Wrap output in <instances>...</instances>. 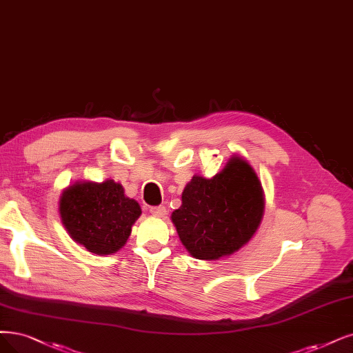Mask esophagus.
<instances>
[{"mask_svg": "<svg viewBox=\"0 0 353 353\" xmlns=\"http://www.w3.org/2000/svg\"><path fill=\"white\" fill-rule=\"evenodd\" d=\"M150 212H151L154 216H160V218H164V216L167 215V210H165V206H163V205H160V206H152L151 210H150Z\"/></svg>", "mask_w": 353, "mask_h": 353, "instance_id": "obj_1", "label": "esophagus"}]
</instances>
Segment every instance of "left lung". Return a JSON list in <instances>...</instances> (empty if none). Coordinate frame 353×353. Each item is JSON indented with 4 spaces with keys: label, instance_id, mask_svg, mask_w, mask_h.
Instances as JSON below:
<instances>
[{
    "label": "left lung",
    "instance_id": "obj_1",
    "mask_svg": "<svg viewBox=\"0 0 353 353\" xmlns=\"http://www.w3.org/2000/svg\"><path fill=\"white\" fill-rule=\"evenodd\" d=\"M263 210V189L253 167L231 157L212 179L192 177L172 221L186 250L194 259L211 262L249 243Z\"/></svg>",
    "mask_w": 353,
    "mask_h": 353
}]
</instances>
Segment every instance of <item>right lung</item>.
<instances>
[{
  "instance_id": "obj_1",
  "label": "right lung",
  "mask_w": 353,
  "mask_h": 353,
  "mask_svg": "<svg viewBox=\"0 0 353 353\" xmlns=\"http://www.w3.org/2000/svg\"><path fill=\"white\" fill-rule=\"evenodd\" d=\"M59 215L74 241L104 256L121 250L141 215L135 199L125 196L121 183L77 181L61 194Z\"/></svg>"
}]
</instances>
